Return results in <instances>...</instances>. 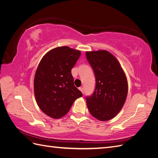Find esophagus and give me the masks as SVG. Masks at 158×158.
Returning <instances> with one entry per match:
<instances>
[{
    "label": "esophagus",
    "mask_w": 158,
    "mask_h": 158,
    "mask_svg": "<svg viewBox=\"0 0 158 158\" xmlns=\"http://www.w3.org/2000/svg\"><path fill=\"white\" fill-rule=\"evenodd\" d=\"M79 89L81 91V92H82V94H84V89H83V88L80 87V88H79Z\"/></svg>",
    "instance_id": "34e87169"
}]
</instances>
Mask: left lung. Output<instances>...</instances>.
<instances>
[{"label": "left lung", "mask_w": 158, "mask_h": 158, "mask_svg": "<svg viewBox=\"0 0 158 158\" xmlns=\"http://www.w3.org/2000/svg\"><path fill=\"white\" fill-rule=\"evenodd\" d=\"M95 78L92 95L85 98L92 115L99 121H108L117 115L126 101L128 83L118 61L104 50L85 52Z\"/></svg>", "instance_id": "obj_1"}]
</instances>
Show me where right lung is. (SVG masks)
<instances>
[{
    "label": "right lung",
    "instance_id": "add662e5",
    "mask_svg": "<svg viewBox=\"0 0 158 158\" xmlns=\"http://www.w3.org/2000/svg\"><path fill=\"white\" fill-rule=\"evenodd\" d=\"M81 55L69 47H59L46 53L34 78V93L41 111L53 118L67 113L75 100L82 96L74 85L71 70Z\"/></svg>",
    "mask_w": 158,
    "mask_h": 158
}]
</instances>
